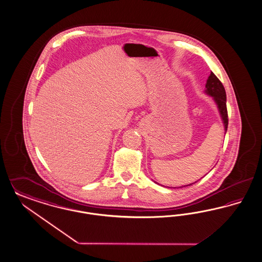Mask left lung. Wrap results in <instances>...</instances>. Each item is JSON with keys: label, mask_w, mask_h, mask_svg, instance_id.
<instances>
[{"label": "left lung", "mask_w": 262, "mask_h": 262, "mask_svg": "<svg viewBox=\"0 0 262 262\" xmlns=\"http://www.w3.org/2000/svg\"><path fill=\"white\" fill-rule=\"evenodd\" d=\"M205 87H206V93L214 98L216 104H217V107L220 110L221 116L223 118L226 132L227 126H228V115H227V108H226V94L225 87H224L223 83L220 81V79L213 72H211L210 76L208 77L207 83H206ZM190 185H192V184L187 185V186H190Z\"/></svg>", "instance_id": "8db88e82"}]
</instances>
